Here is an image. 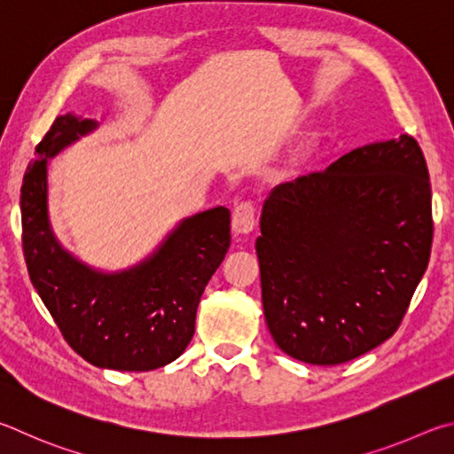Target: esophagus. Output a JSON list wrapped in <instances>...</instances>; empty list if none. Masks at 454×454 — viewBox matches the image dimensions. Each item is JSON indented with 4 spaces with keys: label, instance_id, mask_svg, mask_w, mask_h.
I'll use <instances>...</instances> for the list:
<instances>
[{
    "label": "esophagus",
    "instance_id": "1",
    "mask_svg": "<svg viewBox=\"0 0 454 454\" xmlns=\"http://www.w3.org/2000/svg\"><path fill=\"white\" fill-rule=\"evenodd\" d=\"M233 231L235 235H249L257 225V215H255V205L245 201L239 203L233 209Z\"/></svg>",
    "mask_w": 454,
    "mask_h": 454
}]
</instances>
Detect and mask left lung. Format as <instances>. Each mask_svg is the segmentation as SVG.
<instances>
[{"label": "left lung", "mask_w": 454, "mask_h": 454, "mask_svg": "<svg viewBox=\"0 0 454 454\" xmlns=\"http://www.w3.org/2000/svg\"><path fill=\"white\" fill-rule=\"evenodd\" d=\"M433 245L431 181L411 135L369 143L277 185L255 249L271 337L309 364H340L399 329Z\"/></svg>", "instance_id": "left-lung-1"}]
</instances>
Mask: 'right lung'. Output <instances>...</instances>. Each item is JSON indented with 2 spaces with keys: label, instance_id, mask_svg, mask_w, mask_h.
I'll return each instance as SVG.
<instances>
[{
  "label": "right lung",
  "instance_id": "1",
  "mask_svg": "<svg viewBox=\"0 0 454 454\" xmlns=\"http://www.w3.org/2000/svg\"><path fill=\"white\" fill-rule=\"evenodd\" d=\"M98 127L66 114L39 141L21 185L23 255L37 295L77 355L101 369L153 371L181 356L193 337L205 285L231 245V213L213 207L185 217L121 271L83 263L51 227L47 165Z\"/></svg>",
  "mask_w": 454,
  "mask_h": 454
}]
</instances>
